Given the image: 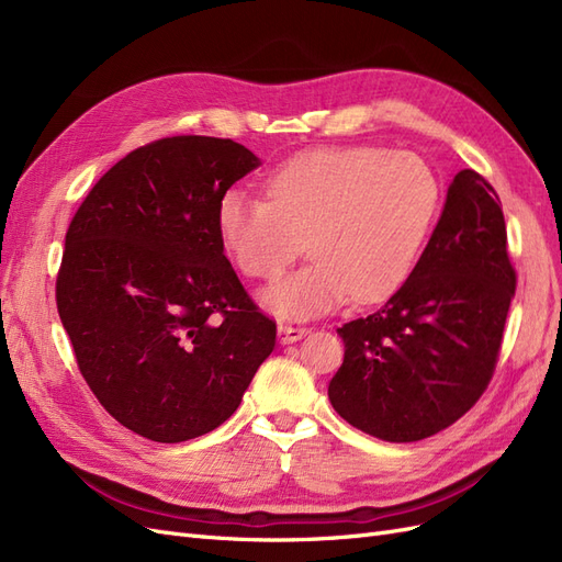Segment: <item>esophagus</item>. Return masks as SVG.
<instances>
[{
  "label": "esophagus",
  "mask_w": 562,
  "mask_h": 562,
  "mask_svg": "<svg viewBox=\"0 0 562 562\" xmlns=\"http://www.w3.org/2000/svg\"><path fill=\"white\" fill-rule=\"evenodd\" d=\"M307 333H310L307 326H293V323H281L279 326V339L283 345L297 342V339H302Z\"/></svg>",
  "instance_id": "esophagus-1"
}]
</instances>
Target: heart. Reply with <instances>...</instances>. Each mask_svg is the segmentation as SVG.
<instances>
[{
	"label": "heart",
	"mask_w": 562,
	"mask_h": 562,
	"mask_svg": "<svg viewBox=\"0 0 562 562\" xmlns=\"http://www.w3.org/2000/svg\"><path fill=\"white\" fill-rule=\"evenodd\" d=\"M267 196L227 190L220 244L246 277L277 281L307 248L314 262L265 295L279 316H312L356 297L378 302L413 274L440 206L434 168L413 151L323 147L269 176Z\"/></svg>",
	"instance_id": "1"
}]
</instances>
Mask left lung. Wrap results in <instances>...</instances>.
Instances as JSON below:
<instances>
[{"label":"left lung","mask_w":562,"mask_h":562,"mask_svg":"<svg viewBox=\"0 0 562 562\" xmlns=\"http://www.w3.org/2000/svg\"><path fill=\"white\" fill-rule=\"evenodd\" d=\"M514 293L499 194L464 168L413 274L378 312L337 328V415L391 443L448 429L495 375Z\"/></svg>","instance_id":"1"}]
</instances>
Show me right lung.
<instances>
[{
    "label": "right lung",
    "instance_id": "obj_1",
    "mask_svg": "<svg viewBox=\"0 0 562 562\" xmlns=\"http://www.w3.org/2000/svg\"><path fill=\"white\" fill-rule=\"evenodd\" d=\"M229 138L133 149L65 234L56 304L77 368L126 429L182 443L220 427L274 349L277 321L225 258L217 201L258 166Z\"/></svg>",
    "mask_w": 562,
    "mask_h": 562
}]
</instances>
